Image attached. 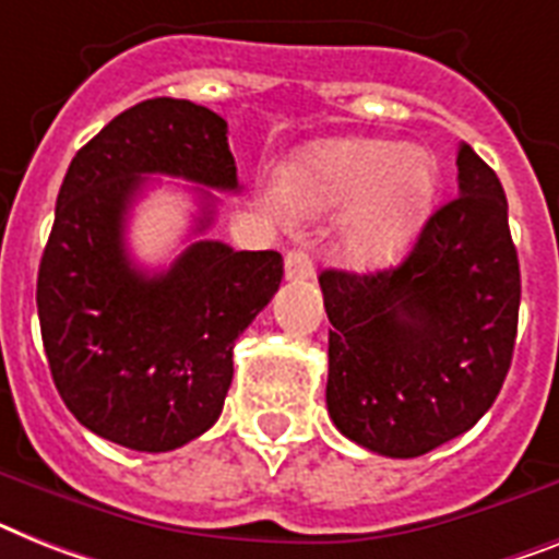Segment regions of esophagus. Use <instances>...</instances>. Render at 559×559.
Instances as JSON below:
<instances>
[{
	"label": "esophagus",
	"mask_w": 559,
	"mask_h": 559,
	"mask_svg": "<svg viewBox=\"0 0 559 559\" xmlns=\"http://www.w3.org/2000/svg\"><path fill=\"white\" fill-rule=\"evenodd\" d=\"M313 276V260L306 248H294L285 257V280H308Z\"/></svg>",
	"instance_id": "esophagus-1"
}]
</instances>
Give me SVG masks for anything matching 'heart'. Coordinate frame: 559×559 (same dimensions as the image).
I'll return each instance as SVG.
<instances>
[{
	"mask_svg": "<svg viewBox=\"0 0 559 559\" xmlns=\"http://www.w3.org/2000/svg\"><path fill=\"white\" fill-rule=\"evenodd\" d=\"M437 156L423 145L391 140H331L306 147L283 179V197L297 214L348 207L343 253L359 269L400 260L431 214Z\"/></svg>",
	"mask_w": 559,
	"mask_h": 559,
	"instance_id": "1",
	"label": "heart"
}]
</instances>
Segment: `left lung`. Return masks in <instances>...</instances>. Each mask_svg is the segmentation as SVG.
Returning <instances> with one entry per match:
<instances>
[{
	"label": "left lung",
	"mask_w": 559,
	"mask_h": 559,
	"mask_svg": "<svg viewBox=\"0 0 559 559\" xmlns=\"http://www.w3.org/2000/svg\"><path fill=\"white\" fill-rule=\"evenodd\" d=\"M456 170L460 197L428 216L396 269L320 274L334 325L325 403L373 454L408 460L468 431L511 368L520 262L509 202L465 142Z\"/></svg>",
	"instance_id": "left-lung-1"
}]
</instances>
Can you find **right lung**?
I'll return each mask as SVG.
<instances>
[{
    "label": "right lung",
    "mask_w": 559,
    "mask_h": 559,
    "mask_svg": "<svg viewBox=\"0 0 559 559\" xmlns=\"http://www.w3.org/2000/svg\"><path fill=\"white\" fill-rule=\"evenodd\" d=\"M228 122L188 99H145L80 147L57 197L36 280L41 345L59 396L82 426L133 451H174L223 414L234 343L283 283L276 251L191 242L145 274L124 219L147 174L239 191ZM197 230L214 219L202 191Z\"/></svg>",
    "instance_id": "add662e5"
}]
</instances>
